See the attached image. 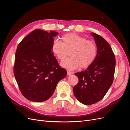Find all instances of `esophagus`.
Segmentation results:
<instances>
[{
  "mask_svg": "<svg viewBox=\"0 0 130 130\" xmlns=\"http://www.w3.org/2000/svg\"><path fill=\"white\" fill-rule=\"evenodd\" d=\"M72 74H73L72 72H69V71H67V75H72Z\"/></svg>",
  "mask_w": 130,
  "mask_h": 130,
  "instance_id": "34e87169",
  "label": "esophagus"
}]
</instances>
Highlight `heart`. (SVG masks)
<instances>
[{
    "mask_svg": "<svg viewBox=\"0 0 130 130\" xmlns=\"http://www.w3.org/2000/svg\"><path fill=\"white\" fill-rule=\"evenodd\" d=\"M62 43L55 41L52 46L53 54L59 60L63 61L71 50L70 57L61 62V66L69 70L78 67L86 68L91 65L97 55L95 43L75 33H69L62 37Z\"/></svg>",
    "mask_w": 130,
    "mask_h": 130,
    "instance_id": "obj_1",
    "label": "heart"
}]
</instances>
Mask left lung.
<instances>
[{"mask_svg": "<svg viewBox=\"0 0 130 130\" xmlns=\"http://www.w3.org/2000/svg\"><path fill=\"white\" fill-rule=\"evenodd\" d=\"M91 35L97 46L96 58L87 69L75 74L78 82L73 87L75 96L86 105L95 104L104 97L113 83L116 67L115 56L109 43L98 34Z\"/></svg>", "mask_w": 130, "mask_h": 130, "instance_id": "left-lung-1", "label": "left lung"}]
</instances>
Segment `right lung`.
<instances>
[{"mask_svg": "<svg viewBox=\"0 0 130 130\" xmlns=\"http://www.w3.org/2000/svg\"><path fill=\"white\" fill-rule=\"evenodd\" d=\"M54 31L36 29L23 39L15 55L14 75L25 98L44 101L52 96L58 82L67 75L54 56L52 46Z\"/></svg>", "mask_w": 130, "mask_h": 130, "instance_id": "1", "label": "right lung"}]
</instances>
